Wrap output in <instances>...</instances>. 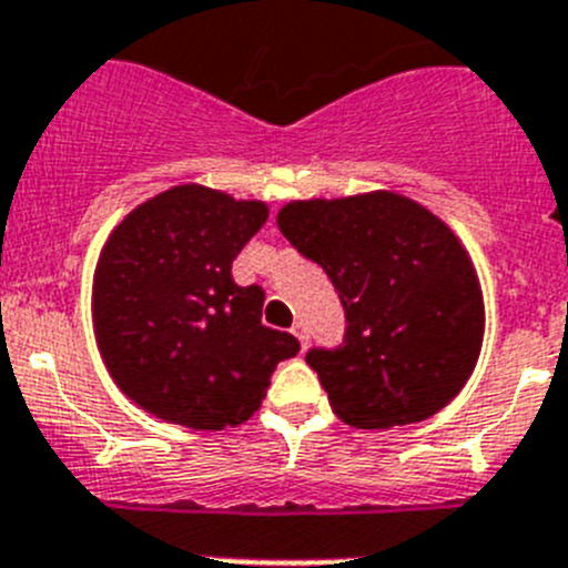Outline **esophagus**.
I'll use <instances>...</instances> for the list:
<instances>
[{
    "label": "esophagus",
    "mask_w": 568,
    "mask_h": 568,
    "mask_svg": "<svg viewBox=\"0 0 568 568\" xmlns=\"http://www.w3.org/2000/svg\"><path fill=\"white\" fill-rule=\"evenodd\" d=\"M290 333H293L295 338L301 341V346H307V341H310V329H307V324H301V321H295L293 329H290Z\"/></svg>",
    "instance_id": "1"
}]
</instances>
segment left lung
I'll list each match as a JSON object with an SVG mask.
<instances>
[{
	"mask_svg": "<svg viewBox=\"0 0 568 568\" xmlns=\"http://www.w3.org/2000/svg\"><path fill=\"white\" fill-rule=\"evenodd\" d=\"M278 230L324 267L344 307V341L307 353L344 424H415L460 393L484 341V295L438 215L398 193H366L287 204Z\"/></svg>",
	"mask_w": 568,
	"mask_h": 568,
	"instance_id": "1",
	"label": "left lung"
}]
</instances>
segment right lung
<instances>
[{"label": "right lung", "mask_w": 568, "mask_h": 568, "mask_svg": "<svg viewBox=\"0 0 568 568\" xmlns=\"http://www.w3.org/2000/svg\"><path fill=\"white\" fill-rule=\"evenodd\" d=\"M267 222L264 202L182 184L110 233L93 275V324L108 373L155 418L239 426L261 406L298 338L261 324L264 290L233 261Z\"/></svg>", "instance_id": "right-lung-1"}]
</instances>
